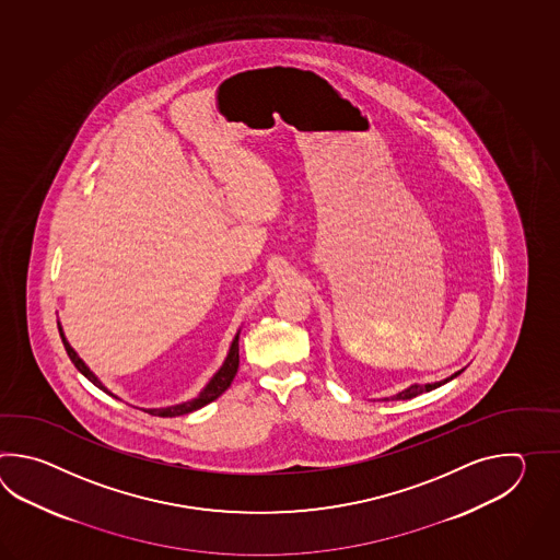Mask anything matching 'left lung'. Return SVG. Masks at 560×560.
<instances>
[{
    "mask_svg": "<svg viewBox=\"0 0 560 560\" xmlns=\"http://www.w3.org/2000/svg\"><path fill=\"white\" fill-rule=\"evenodd\" d=\"M463 370H458V372H454L453 376L451 378H444V381L441 382H434V384H412V386H408L406 390H402V393L396 394V396H393V398H396V400H408V398H415V396H418V394L422 393H430V390H434V388H439V386H442V384H446V382L453 381V378H456L458 374H460Z\"/></svg>",
    "mask_w": 560,
    "mask_h": 560,
    "instance_id": "obj_1",
    "label": "left lung"
}]
</instances>
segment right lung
Masks as SVG:
<instances>
[{
	"label": "right lung",
	"instance_id": "1",
	"mask_svg": "<svg viewBox=\"0 0 560 560\" xmlns=\"http://www.w3.org/2000/svg\"><path fill=\"white\" fill-rule=\"evenodd\" d=\"M58 328H60L61 342L66 346V352H68V357L72 360L73 366L80 370V372L84 374L85 378L92 382L94 386H97L100 390H104V393L109 394V396H114V394L107 390L106 386H104L102 382L97 381V376H95L94 372L85 366L84 360L75 354V350H73L70 342L66 340L63 332H61L60 324H58ZM238 338L240 332L234 336V340H232V345H230V350H228V357L226 360H224V364L220 366V370H218L214 376L210 378V382L203 386L202 393L198 394L194 400L182 402V405L167 406V408H145V412H148V415H154V417H182V415H190L194 410H198V408H202V406L210 405V402L215 400L218 396H222V394L226 393L228 386L232 384L234 376H236V372H238Z\"/></svg>",
	"mask_w": 560,
	"mask_h": 560
}]
</instances>
